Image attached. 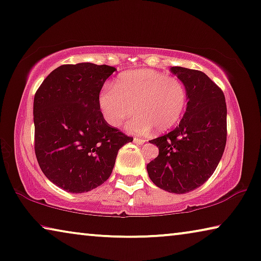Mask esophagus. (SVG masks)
Wrapping results in <instances>:
<instances>
[{
	"label": "esophagus",
	"mask_w": 261,
	"mask_h": 261,
	"mask_svg": "<svg viewBox=\"0 0 261 261\" xmlns=\"http://www.w3.org/2000/svg\"><path fill=\"white\" fill-rule=\"evenodd\" d=\"M134 143H137V145H143V143L146 142V140H143V139H138V138H134Z\"/></svg>",
	"instance_id": "34e87169"
}]
</instances>
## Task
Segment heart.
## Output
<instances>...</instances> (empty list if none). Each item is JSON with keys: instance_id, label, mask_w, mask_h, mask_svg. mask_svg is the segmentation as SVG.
<instances>
[{"instance_id": "obj_1", "label": "heart", "mask_w": 261, "mask_h": 261, "mask_svg": "<svg viewBox=\"0 0 261 261\" xmlns=\"http://www.w3.org/2000/svg\"><path fill=\"white\" fill-rule=\"evenodd\" d=\"M187 106L186 87L177 77L153 69H135L120 74L113 87L101 90L99 107L109 126L120 127L137 113L126 129L145 135L154 128L165 132L182 116Z\"/></svg>"}]
</instances>
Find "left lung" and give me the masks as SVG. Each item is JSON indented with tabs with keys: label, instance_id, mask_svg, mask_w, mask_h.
Segmentation results:
<instances>
[{
	"label": "left lung",
	"instance_id": "left-lung-1",
	"mask_svg": "<svg viewBox=\"0 0 261 261\" xmlns=\"http://www.w3.org/2000/svg\"><path fill=\"white\" fill-rule=\"evenodd\" d=\"M187 90L179 126L150 140L159 155L147 165L150 180L169 193L184 194L205 184L221 160L227 135V108L222 90L200 70L172 67Z\"/></svg>",
	"mask_w": 261,
	"mask_h": 261
}]
</instances>
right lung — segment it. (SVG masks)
<instances>
[{
  "mask_svg": "<svg viewBox=\"0 0 261 261\" xmlns=\"http://www.w3.org/2000/svg\"><path fill=\"white\" fill-rule=\"evenodd\" d=\"M114 67L63 65L44 79L34 97L35 154L41 171L70 193H84L112 174L119 149L133 141L106 122L99 95Z\"/></svg>",
  "mask_w": 261,
  "mask_h": 261,
  "instance_id": "right-lung-1",
  "label": "right lung"
}]
</instances>
